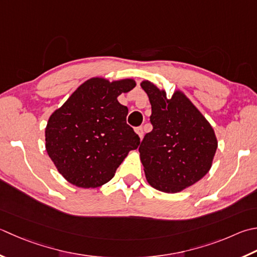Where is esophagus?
Wrapping results in <instances>:
<instances>
[{"label":"esophagus","mask_w":257,"mask_h":257,"mask_svg":"<svg viewBox=\"0 0 257 257\" xmlns=\"http://www.w3.org/2000/svg\"><path fill=\"white\" fill-rule=\"evenodd\" d=\"M136 134L139 136L140 139H143V137H144V129H143V127L136 128Z\"/></svg>","instance_id":"1"}]
</instances>
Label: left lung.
Masks as SVG:
<instances>
[{"instance_id":"left-lung-1","label":"left lung","mask_w":257,"mask_h":257,"mask_svg":"<svg viewBox=\"0 0 257 257\" xmlns=\"http://www.w3.org/2000/svg\"><path fill=\"white\" fill-rule=\"evenodd\" d=\"M152 104L153 130L139 147L148 184L175 194L197 183L209 172L217 149L212 125L182 90L167 98L165 89L140 83Z\"/></svg>"}]
</instances>
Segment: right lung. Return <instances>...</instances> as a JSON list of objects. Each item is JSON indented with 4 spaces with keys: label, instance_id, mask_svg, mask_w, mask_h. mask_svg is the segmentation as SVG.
<instances>
[{
    "label": "right lung",
    "instance_id": "obj_1",
    "mask_svg": "<svg viewBox=\"0 0 257 257\" xmlns=\"http://www.w3.org/2000/svg\"><path fill=\"white\" fill-rule=\"evenodd\" d=\"M134 79H88L54 110L45 127V149L58 172L77 187L97 188L111 180L140 139L125 122L128 108L118 97Z\"/></svg>",
    "mask_w": 257,
    "mask_h": 257
}]
</instances>
